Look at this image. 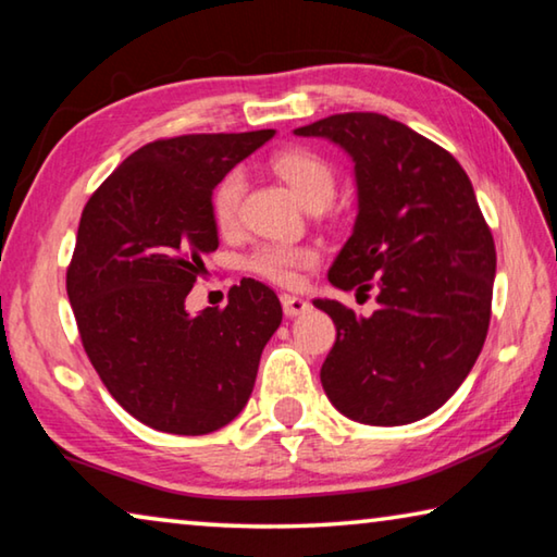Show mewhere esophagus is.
Segmentation results:
<instances>
[{
    "label": "esophagus",
    "mask_w": 557,
    "mask_h": 557,
    "mask_svg": "<svg viewBox=\"0 0 557 557\" xmlns=\"http://www.w3.org/2000/svg\"><path fill=\"white\" fill-rule=\"evenodd\" d=\"M280 302H282V312H285L287 317H297V314H305L307 310H310V302L297 295H282Z\"/></svg>",
    "instance_id": "34e87169"
}]
</instances>
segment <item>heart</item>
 <instances>
[{
    "label": "heart",
    "instance_id": "obj_1",
    "mask_svg": "<svg viewBox=\"0 0 557 557\" xmlns=\"http://www.w3.org/2000/svg\"><path fill=\"white\" fill-rule=\"evenodd\" d=\"M272 171H275L289 188L297 193V198L307 208H324L330 206L337 190V175L324 156L310 148H285L272 156ZM245 196V173L240 168L227 171L218 181L213 198H210V210L220 233H231L240 220V206ZM317 250L312 245H280L268 243L260 245L250 258H247V270L258 277H264L275 285H295L299 272L312 268L317 262Z\"/></svg>",
    "mask_w": 557,
    "mask_h": 557
}]
</instances>
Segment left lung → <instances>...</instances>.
<instances>
[{
	"label": "left lung",
	"instance_id": "8db88e82",
	"mask_svg": "<svg viewBox=\"0 0 557 557\" xmlns=\"http://www.w3.org/2000/svg\"><path fill=\"white\" fill-rule=\"evenodd\" d=\"M295 134L330 138L355 161L359 213L330 282L357 299L376 289L369 317L314 299L337 326L324 394L369 426L429 417L469 376L491 322L496 245L469 175L382 113H334Z\"/></svg>",
	"mask_w": 557,
	"mask_h": 557
}]
</instances>
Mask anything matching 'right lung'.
<instances>
[{
  "label": "right lung",
  "mask_w": 557,
  "mask_h": 557,
  "mask_svg": "<svg viewBox=\"0 0 557 557\" xmlns=\"http://www.w3.org/2000/svg\"><path fill=\"white\" fill-rule=\"evenodd\" d=\"M275 136L188 134L131 153L88 198L66 293L88 361L146 426L200 436L243 411L264 344L282 322L277 295L243 277L223 310L188 314L185 297L218 250V181Z\"/></svg>",
  "instance_id": "1"
}]
</instances>
